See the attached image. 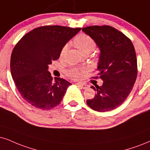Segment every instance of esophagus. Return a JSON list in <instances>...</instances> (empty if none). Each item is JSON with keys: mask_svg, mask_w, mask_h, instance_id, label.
<instances>
[{"mask_svg": "<svg viewBox=\"0 0 150 150\" xmlns=\"http://www.w3.org/2000/svg\"><path fill=\"white\" fill-rule=\"evenodd\" d=\"M77 84L79 86H80L81 88H84V89L88 88V87H89V86H88V84H84V83H80V82H79V83H77Z\"/></svg>", "mask_w": 150, "mask_h": 150, "instance_id": "1", "label": "esophagus"}]
</instances>
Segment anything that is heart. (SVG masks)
<instances>
[{"label": "heart", "mask_w": 150, "mask_h": 150, "mask_svg": "<svg viewBox=\"0 0 150 150\" xmlns=\"http://www.w3.org/2000/svg\"><path fill=\"white\" fill-rule=\"evenodd\" d=\"M73 43L75 46L84 54H88L96 48V43H95L93 39L86 34H80V35H77L74 39ZM68 48H69L68 45H64L62 48L61 52H60L61 57H64V54H66ZM68 75L72 78L77 79L80 77L81 73L77 69H73L68 71Z\"/></svg>", "instance_id": "heart-1"}]
</instances>
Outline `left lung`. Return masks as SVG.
I'll return each mask as SVG.
<instances>
[{
  "mask_svg": "<svg viewBox=\"0 0 150 150\" xmlns=\"http://www.w3.org/2000/svg\"><path fill=\"white\" fill-rule=\"evenodd\" d=\"M82 31L99 48L98 75L103 80L102 86H91L96 94L86 103L96 111H111L122 105L133 88L138 73L135 49L129 38L111 26H89Z\"/></svg>",
  "mask_w": 150,
  "mask_h": 150,
  "instance_id": "8db88e82",
  "label": "left lung"
}]
</instances>
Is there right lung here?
Masks as SVG:
<instances>
[{
    "mask_svg": "<svg viewBox=\"0 0 150 150\" xmlns=\"http://www.w3.org/2000/svg\"><path fill=\"white\" fill-rule=\"evenodd\" d=\"M81 28L47 25L26 34L13 49L10 70L23 98L38 109L48 110L61 102L71 84L62 78L52 81L48 65L59 58L68 41Z\"/></svg>",
    "mask_w": 150,
    "mask_h": 150,
    "instance_id": "add662e5",
    "label": "right lung"
}]
</instances>
